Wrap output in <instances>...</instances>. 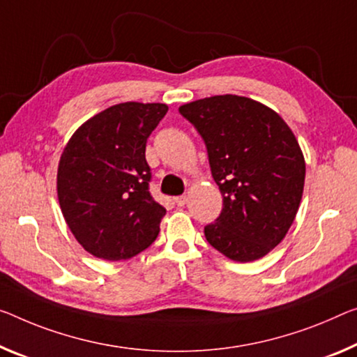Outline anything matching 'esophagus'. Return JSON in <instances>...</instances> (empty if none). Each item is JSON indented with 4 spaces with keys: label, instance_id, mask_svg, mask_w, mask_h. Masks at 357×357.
<instances>
[{
    "label": "esophagus",
    "instance_id": "1",
    "mask_svg": "<svg viewBox=\"0 0 357 357\" xmlns=\"http://www.w3.org/2000/svg\"><path fill=\"white\" fill-rule=\"evenodd\" d=\"M175 202H177L178 207H183V206L186 204V202H188V196H186V195L177 196V197H175Z\"/></svg>",
    "mask_w": 357,
    "mask_h": 357
}]
</instances>
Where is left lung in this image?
Here are the masks:
<instances>
[{"mask_svg": "<svg viewBox=\"0 0 357 357\" xmlns=\"http://www.w3.org/2000/svg\"><path fill=\"white\" fill-rule=\"evenodd\" d=\"M180 114L204 140L211 172L223 196L207 243L234 261L265 257L298 212L305 160L276 112L248 97L215 96L185 103Z\"/></svg>", "mask_w": 357, "mask_h": 357, "instance_id": "left-lung-1", "label": "left lung"}]
</instances>
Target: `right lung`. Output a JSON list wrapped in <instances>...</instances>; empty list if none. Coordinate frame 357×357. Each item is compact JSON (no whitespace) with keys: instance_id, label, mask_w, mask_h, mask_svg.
<instances>
[{"instance_id":"add662e5","label":"right lung","mask_w":357,"mask_h":357,"mask_svg":"<svg viewBox=\"0 0 357 357\" xmlns=\"http://www.w3.org/2000/svg\"><path fill=\"white\" fill-rule=\"evenodd\" d=\"M164 103H118L76 130L60 156L57 196L68 228L97 259H132L155 243L166 209L150 193L146 140Z\"/></svg>"}]
</instances>
